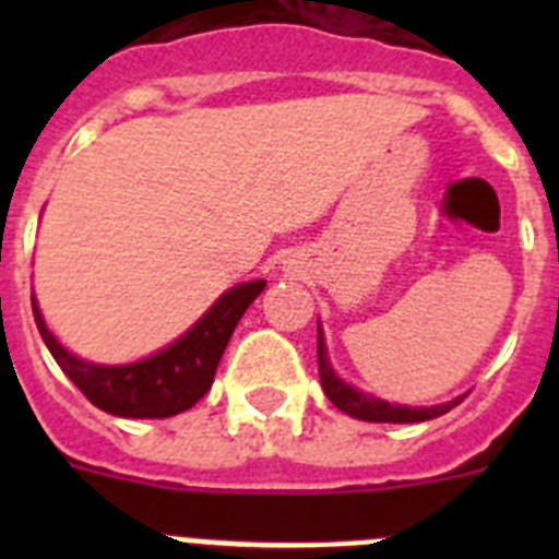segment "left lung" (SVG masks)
Instances as JSON below:
<instances>
[{
    "instance_id": "left-lung-1",
    "label": "left lung",
    "mask_w": 559,
    "mask_h": 559,
    "mask_svg": "<svg viewBox=\"0 0 559 559\" xmlns=\"http://www.w3.org/2000/svg\"><path fill=\"white\" fill-rule=\"evenodd\" d=\"M316 355H319V378H322V389L324 394H328V400L338 408V412L349 414V417L355 419H367V423H426V419L448 414L453 406H459V400H462L459 397V400H451V403H442V406H431V408L392 406V403H386V400H378L372 397V394L358 392V389L347 386L344 380L335 378V372L328 364V355H324L322 330H319Z\"/></svg>"
}]
</instances>
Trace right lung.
I'll use <instances>...</instances> for the list:
<instances>
[{
	"label": "right lung",
	"instance_id": "1",
	"mask_svg": "<svg viewBox=\"0 0 559 559\" xmlns=\"http://www.w3.org/2000/svg\"><path fill=\"white\" fill-rule=\"evenodd\" d=\"M263 288V280L235 285L176 344L156 353L153 358L140 360V364H128V367H97V364L75 358L52 338L38 313L36 299H33V316H36L38 333L52 358L58 360V367L86 394L88 403H95L97 408L117 414V417L162 419L187 412L210 392L221 355H224L240 316Z\"/></svg>",
	"mask_w": 559,
	"mask_h": 559
}]
</instances>
